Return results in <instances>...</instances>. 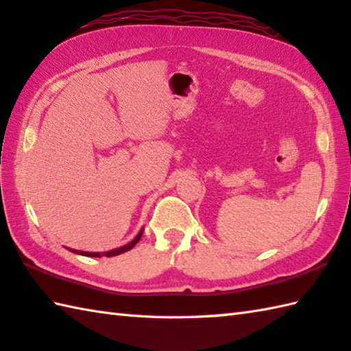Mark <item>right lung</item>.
<instances>
[{
	"instance_id": "obj_1",
	"label": "right lung",
	"mask_w": 351,
	"mask_h": 351,
	"mask_svg": "<svg viewBox=\"0 0 351 351\" xmlns=\"http://www.w3.org/2000/svg\"><path fill=\"white\" fill-rule=\"evenodd\" d=\"M143 232H144V228H141V230H139V233L136 234L135 239L130 241L129 244H125V245L119 247V248H114V250L106 252V253H90V252H78V250H72V252H73V253H76V254H82V256H90V258H101V256H107V258H110V256H117V254H121V253H124V252H129L130 248L135 247V245L138 244V241L141 239V237H143Z\"/></svg>"
}]
</instances>
